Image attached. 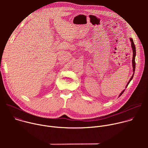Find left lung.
I'll list each match as a JSON object with an SVG mask.
<instances>
[{"mask_svg": "<svg viewBox=\"0 0 148 148\" xmlns=\"http://www.w3.org/2000/svg\"><path fill=\"white\" fill-rule=\"evenodd\" d=\"M130 41H131V47H132V51H133V57H132V67H133V72H134V73H133V75H132V76L131 77V78H130V81H128V84H126V88L127 87V86H128V84H130V81L132 79V78H133V77H134V73H135V64H136V63H135V56H136V48H135V44H134V41H133V39L132 38H130ZM125 90H123L121 92V94H119V97L123 93V92H124V91H125Z\"/></svg>", "mask_w": 148, "mask_h": 148, "instance_id": "obj_1", "label": "left lung"}]
</instances>
